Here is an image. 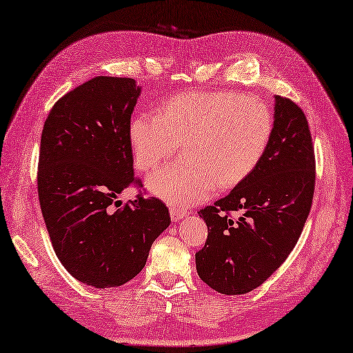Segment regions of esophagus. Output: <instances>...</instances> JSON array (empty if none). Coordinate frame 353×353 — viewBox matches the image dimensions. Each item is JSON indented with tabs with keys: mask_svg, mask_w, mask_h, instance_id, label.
Returning a JSON list of instances; mask_svg holds the SVG:
<instances>
[{
	"mask_svg": "<svg viewBox=\"0 0 353 353\" xmlns=\"http://www.w3.org/2000/svg\"><path fill=\"white\" fill-rule=\"evenodd\" d=\"M169 211H170V219L174 220V221H176V220H179V219H183V217H185V214H187V211H185V210L175 208V206H170Z\"/></svg>",
	"mask_w": 353,
	"mask_h": 353,
	"instance_id": "1",
	"label": "esophagus"
}]
</instances>
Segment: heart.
<instances>
[{
  "instance_id": "obj_1",
  "label": "heart",
  "mask_w": 353,
  "mask_h": 353,
  "mask_svg": "<svg viewBox=\"0 0 353 353\" xmlns=\"http://www.w3.org/2000/svg\"><path fill=\"white\" fill-rule=\"evenodd\" d=\"M272 133L262 101L232 92H193L163 103L160 114L136 115L128 137L136 166L151 170L183 142L184 160L148 176L152 193L174 206H190L241 183L259 165Z\"/></svg>"
}]
</instances>
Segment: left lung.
<instances>
[{"instance_id": "8db88e82", "label": "left lung", "mask_w": 353, "mask_h": 353, "mask_svg": "<svg viewBox=\"0 0 353 353\" xmlns=\"http://www.w3.org/2000/svg\"><path fill=\"white\" fill-rule=\"evenodd\" d=\"M314 147L296 103L276 96L268 147L250 175L199 211L208 238L196 253L202 281L223 295L261 286L288 259L304 229L316 183ZM232 212H239L238 219Z\"/></svg>"}]
</instances>
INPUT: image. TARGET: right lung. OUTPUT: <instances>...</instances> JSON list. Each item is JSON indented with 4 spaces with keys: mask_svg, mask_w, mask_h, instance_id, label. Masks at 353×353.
Returning <instances> with one entry per match:
<instances>
[{
    "mask_svg": "<svg viewBox=\"0 0 353 353\" xmlns=\"http://www.w3.org/2000/svg\"><path fill=\"white\" fill-rule=\"evenodd\" d=\"M141 87L97 76L59 99L43 125L37 190L50 241L64 268L85 285L118 288L147 263L169 223L157 197L118 196L134 176L128 127Z\"/></svg>",
    "mask_w": 353,
    "mask_h": 353,
    "instance_id": "right-lung-1",
    "label": "right lung"
}]
</instances>
